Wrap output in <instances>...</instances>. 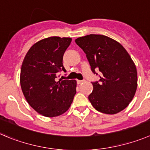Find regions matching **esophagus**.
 <instances>
[{
  "instance_id": "esophagus-1",
  "label": "esophagus",
  "mask_w": 150,
  "mask_h": 150,
  "mask_svg": "<svg viewBox=\"0 0 150 150\" xmlns=\"http://www.w3.org/2000/svg\"><path fill=\"white\" fill-rule=\"evenodd\" d=\"M85 82V80H77V83L78 84H81V83Z\"/></svg>"
}]
</instances>
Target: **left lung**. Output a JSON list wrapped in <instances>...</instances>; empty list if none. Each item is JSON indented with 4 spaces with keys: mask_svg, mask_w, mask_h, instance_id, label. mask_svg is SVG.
I'll use <instances>...</instances> for the list:
<instances>
[{
    "mask_svg": "<svg viewBox=\"0 0 150 150\" xmlns=\"http://www.w3.org/2000/svg\"><path fill=\"white\" fill-rule=\"evenodd\" d=\"M86 54L92 72L98 81L92 82L93 90L89 96L96 110L116 114L132 101L137 89L136 67L127 50L107 36L91 34L75 40Z\"/></svg>",
    "mask_w": 150,
    "mask_h": 150,
    "instance_id": "8db88e82",
    "label": "left lung"
}]
</instances>
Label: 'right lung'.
I'll return each instance as SVG.
<instances>
[{"instance_id":"add662e5","label":"right lung","mask_w":150,"mask_h":150,"mask_svg":"<svg viewBox=\"0 0 150 150\" xmlns=\"http://www.w3.org/2000/svg\"><path fill=\"white\" fill-rule=\"evenodd\" d=\"M70 38L50 37L35 43L25 56L21 70L22 92L29 104L46 117L62 115L76 93L75 80L57 81L64 71L63 56Z\"/></svg>"}]
</instances>
